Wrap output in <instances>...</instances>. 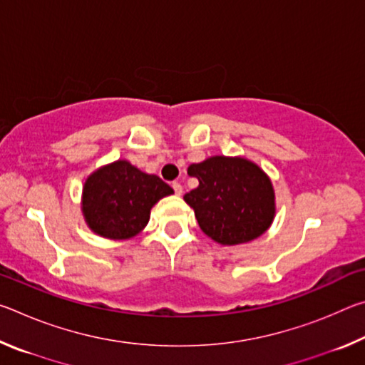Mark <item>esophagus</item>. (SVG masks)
Returning a JSON list of instances; mask_svg holds the SVG:
<instances>
[{"label":"esophagus","instance_id":"obj_1","mask_svg":"<svg viewBox=\"0 0 365 365\" xmlns=\"http://www.w3.org/2000/svg\"><path fill=\"white\" fill-rule=\"evenodd\" d=\"M172 188H174V191H175V195H178L180 196L182 195V191H183V188H182V185L178 183V182H174L172 183Z\"/></svg>","mask_w":365,"mask_h":365}]
</instances>
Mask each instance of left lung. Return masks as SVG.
<instances>
[{
	"mask_svg": "<svg viewBox=\"0 0 365 365\" xmlns=\"http://www.w3.org/2000/svg\"><path fill=\"white\" fill-rule=\"evenodd\" d=\"M197 188L183 200L195 209L201 230L220 245L251 242L274 220V190L269 177L243 158H209L191 164Z\"/></svg>",
	"mask_w": 365,
	"mask_h": 365,
	"instance_id": "obj_1",
	"label": "left lung"
}]
</instances>
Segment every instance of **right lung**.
Wrapping results in <instances>:
<instances>
[{
    "mask_svg": "<svg viewBox=\"0 0 365 365\" xmlns=\"http://www.w3.org/2000/svg\"><path fill=\"white\" fill-rule=\"evenodd\" d=\"M174 193L158 175L117 160L86 178L83 215L91 230L104 238L125 240L146 227L151 207Z\"/></svg>",
    "mask_w": 365,
    "mask_h": 365,
    "instance_id": "obj_1",
    "label": "right lung"
}]
</instances>
